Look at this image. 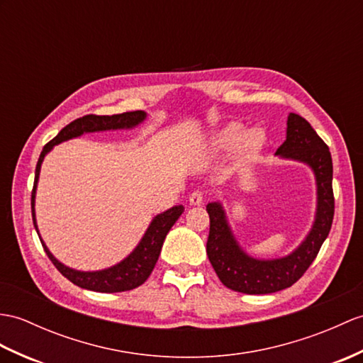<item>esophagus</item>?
<instances>
[{"instance_id":"1","label":"esophagus","mask_w":363,"mask_h":363,"mask_svg":"<svg viewBox=\"0 0 363 363\" xmlns=\"http://www.w3.org/2000/svg\"><path fill=\"white\" fill-rule=\"evenodd\" d=\"M202 202H204V195H202V191H199V190L193 191L190 195V204L191 206H201Z\"/></svg>"}]
</instances>
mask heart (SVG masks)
Returning a JSON list of instances; mask_svg holds the SVG:
<instances>
[{
	"instance_id": "b5f03b06",
	"label": "heart",
	"mask_w": 363,
	"mask_h": 363,
	"mask_svg": "<svg viewBox=\"0 0 363 363\" xmlns=\"http://www.w3.org/2000/svg\"><path fill=\"white\" fill-rule=\"evenodd\" d=\"M213 145L223 151L233 150L238 145L244 153H257L264 145V133L258 126L242 131L241 125H227L215 134Z\"/></svg>"
}]
</instances>
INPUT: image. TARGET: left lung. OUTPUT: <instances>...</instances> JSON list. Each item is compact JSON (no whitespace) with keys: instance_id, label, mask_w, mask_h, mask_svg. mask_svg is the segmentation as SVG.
Listing matches in <instances>:
<instances>
[{"instance_id":"left-lung-1","label":"left lung","mask_w":363,"mask_h":363,"mask_svg":"<svg viewBox=\"0 0 363 363\" xmlns=\"http://www.w3.org/2000/svg\"><path fill=\"white\" fill-rule=\"evenodd\" d=\"M283 161L305 164L315 181V213L306 237L284 257L258 258L250 255L235 237L229 218L220 201L207 204L210 232L207 255L221 283L232 291L272 294L289 288L306 272L331 230L334 218L333 159L330 148L318 138L308 121L289 113L286 140L275 151Z\"/></svg>"}]
</instances>
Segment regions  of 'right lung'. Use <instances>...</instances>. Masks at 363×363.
Returning a JSON list of instances; mask_svg holds the SVG:
<instances>
[{"label": "right lung", "instance_id": "1", "mask_svg": "<svg viewBox=\"0 0 363 363\" xmlns=\"http://www.w3.org/2000/svg\"><path fill=\"white\" fill-rule=\"evenodd\" d=\"M147 121L145 111H130L123 114H114V116H85L80 119L66 125L65 128L57 134V136L46 143L43 151L38 157L37 168H35V181H33V190H32V220L35 230L40 237L41 244L49 259L52 261L54 266L65 275L67 280L77 284L79 288L96 291V292H123L131 291L138 288L142 283H145L150 277L151 271L155 269L156 261L161 254L164 240L167 233L170 232L173 224L178 221V218L184 213V206H174L172 208L165 210L162 213H157L151 223L148 224L145 233L142 235L138 246L134 247L128 255L119 263H116L105 269H99V271H79L62 263L60 259L55 258L52 252L49 250L46 242L43 241L37 225V215H35V198H37V187L40 179V170L41 164H43L46 155L58 143L71 140L75 138H80L83 134L88 133H99V131H116V130H133Z\"/></svg>", "mask_w": 363, "mask_h": 363}]
</instances>
